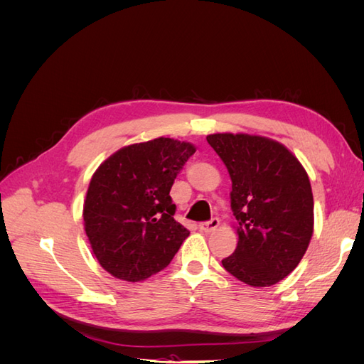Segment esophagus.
I'll list each match as a JSON object with an SVG mask.
<instances>
[{
  "instance_id": "obj_1",
  "label": "esophagus",
  "mask_w": 364,
  "mask_h": 364,
  "mask_svg": "<svg viewBox=\"0 0 364 364\" xmlns=\"http://www.w3.org/2000/svg\"><path fill=\"white\" fill-rule=\"evenodd\" d=\"M220 225V220L218 218H211L208 220V222H203V223H199V229L202 230V232H213V230H215Z\"/></svg>"
}]
</instances>
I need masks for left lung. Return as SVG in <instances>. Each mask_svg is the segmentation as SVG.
I'll use <instances>...</instances> for the list:
<instances>
[{"mask_svg": "<svg viewBox=\"0 0 364 364\" xmlns=\"http://www.w3.org/2000/svg\"><path fill=\"white\" fill-rule=\"evenodd\" d=\"M208 144L222 158L232 181L230 206L238 245L223 267L252 287H270L290 274L313 235L310 179L277 141L245 134H215Z\"/></svg>", "mask_w": 364, "mask_h": 364, "instance_id": "1", "label": "left lung"}]
</instances>
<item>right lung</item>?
<instances>
[{"mask_svg":"<svg viewBox=\"0 0 364 364\" xmlns=\"http://www.w3.org/2000/svg\"><path fill=\"white\" fill-rule=\"evenodd\" d=\"M196 149L156 138L118 150L94 173L83 206L98 262L115 278L146 279L165 269L190 230L174 220L170 190Z\"/></svg>","mask_w":364,"mask_h":364,"instance_id":"obj_1","label":"right lung"}]
</instances>
